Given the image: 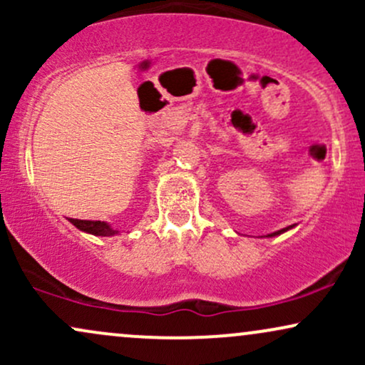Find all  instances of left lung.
<instances>
[{
    "mask_svg": "<svg viewBox=\"0 0 365 365\" xmlns=\"http://www.w3.org/2000/svg\"><path fill=\"white\" fill-rule=\"evenodd\" d=\"M290 228H293V225H292V226H287V228H283V230H279V232H274V233H271V235H267V237H274V235H279V233L287 232V230H290Z\"/></svg>",
    "mask_w": 365,
    "mask_h": 365,
    "instance_id": "left-lung-1",
    "label": "left lung"
}]
</instances>
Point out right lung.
<instances>
[{
  "instance_id": "1",
  "label": "right lung",
  "mask_w": 365,
  "mask_h": 365,
  "mask_svg": "<svg viewBox=\"0 0 365 365\" xmlns=\"http://www.w3.org/2000/svg\"><path fill=\"white\" fill-rule=\"evenodd\" d=\"M70 223L77 226L78 230L82 232L92 233V235H98V237H113L116 235V230H113L110 225L104 223V221H89V220H73L70 217Z\"/></svg>"
}]
</instances>
